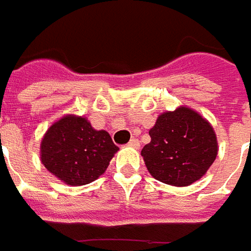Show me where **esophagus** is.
Instances as JSON below:
<instances>
[{
    "label": "esophagus",
    "instance_id": "34e87169",
    "mask_svg": "<svg viewBox=\"0 0 251 251\" xmlns=\"http://www.w3.org/2000/svg\"><path fill=\"white\" fill-rule=\"evenodd\" d=\"M139 145H141V143H139V141H138L136 138H132V139L128 142V146H131V148H134V149L139 148Z\"/></svg>",
    "mask_w": 251,
    "mask_h": 251
}]
</instances>
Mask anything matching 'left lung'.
<instances>
[{
  "label": "left lung",
  "instance_id": "obj_1",
  "mask_svg": "<svg viewBox=\"0 0 251 251\" xmlns=\"http://www.w3.org/2000/svg\"><path fill=\"white\" fill-rule=\"evenodd\" d=\"M151 138L141 154L150 175L175 187L200 180L219 151L212 124L188 106L164 112L150 128Z\"/></svg>",
  "mask_w": 251,
  "mask_h": 251
}]
</instances>
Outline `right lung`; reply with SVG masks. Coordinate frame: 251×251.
I'll use <instances>...</instances> for the list:
<instances>
[{
  "label": "right lung",
  "instance_id": "1",
  "mask_svg": "<svg viewBox=\"0 0 251 251\" xmlns=\"http://www.w3.org/2000/svg\"><path fill=\"white\" fill-rule=\"evenodd\" d=\"M105 129H96L83 116L65 115L50 126L41 142V162L68 186H84L105 174L117 153Z\"/></svg>",
  "mask_w": 251,
  "mask_h": 251
}]
</instances>
